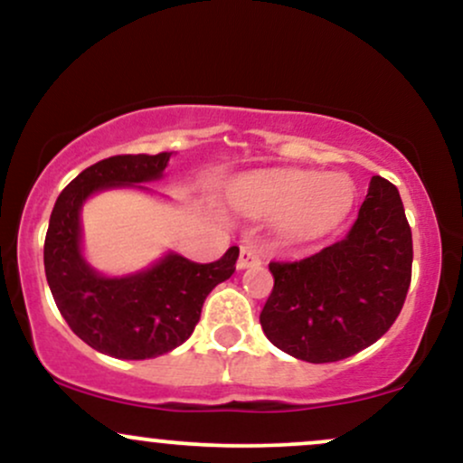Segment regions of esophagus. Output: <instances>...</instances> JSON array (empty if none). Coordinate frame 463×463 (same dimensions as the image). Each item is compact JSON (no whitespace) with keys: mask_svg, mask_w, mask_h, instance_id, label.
Segmentation results:
<instances>
[{"mask_svg":"<svg viewBox=\"0 0 463 463\" xmlns=\"http://www.w3.org/2000/svg\"><path fill=\"white\" fill-rule=\"evenodd\" d=\"M259 263H261L259 250L254 246H241V250H239V259H237V269L252 268V265H259Z\"/></svg>","mask_w":463,"mask_h":463,"instance_id":"esophagus-1","label":"esophagus"}]
</instances>
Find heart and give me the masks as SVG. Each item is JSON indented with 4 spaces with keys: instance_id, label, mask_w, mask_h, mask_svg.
I'll use <instances>...</instances> for the list:
<instances>
[{
    "instance_id": "obj_1",
    "label": "heart",
    "mask_w": 463,
    "mask_h": 463,
    "mask_svg": "<svg viewBox=\"0 0 463 463\" xmlns=\"http://www.w3.org/2000/svg\"><path fill=\"white\" fill-rule=\"evenodd\" d=\"M239 209L259 220H276L280 237L305 243L326 235L354 204V184L344 174L283 172L237 191Z\"/></svg>"
}]
</instances>
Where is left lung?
Listing matches in <instances>:
<instances>
[{"label": "left lung", "mask_w": 463, "mask_h": 463, "mask_svg": "<svg viewBox=\"0 0 463 463\" xmlns=\"http://www.w3.org/2000/svg\"><path fill=\"white\" fill-rule=\"evenodd\" d=\"M411 228L398 189L372 176L346 239L300 259L272 261L261 311L269 342L309 364L342 361L390 331L411 283Z\"/></svg>", "instance_id": "left-lung-1"}]
</instances>
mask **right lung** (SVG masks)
<instances>
[{
    "instance_id": "right-lung-1",
    "label": "right lung",
    "mask_w": 463,
    "mask_h": 463,
    "mask_svg": "<svg viewBox=\"0 0 463 463\" xmlns=\"http://www.w3.org/2000/svg\"><path fill=\"white\" fill-rule=\"evenodd\" d=\"M169 156L119 154L91 165L62 189L50 217L43 261L58 311L84 344L117 359H152L180 346L194 333L206 296L235 272L237 246L213 263L169 252L124 279H106L82 259V202L102 189L158 180Z\"/></svg>"
}]
</instances>
